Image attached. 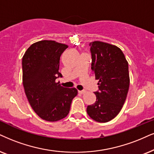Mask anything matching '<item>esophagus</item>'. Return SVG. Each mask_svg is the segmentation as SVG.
I'll use <instances>...</instances> for the list:
<instances>
[{
    "label": "esophagus",
    "instance_id": "esophagus-1",
    "mask_svg": "<svg viewBox=\"0 0 154 154\" xmlns=\"http://www.w3.org/2000/svg\"><path fill=\"white\" fill-rule=\"evenodd\" d=\"M78 92L79 94H85L86 93V90H78Z\"/></svg>",
    "mask_w": 154,
    "mask_h": 154
}]
</instances>
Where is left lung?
Returning a JSON list of instances; mask_svg holds the SVG:
<instances>
[{"label": "left lung", "mask_w": 154, "mask_h": 154, "mask_svg": "<svg viewBox=\"0 0 154 154\" xmlns=\"http://www.w3.org/2000/svg\"><path fill=\"white\" fill-rule=\"evenodd\" d=\"M92 57L91 69L98 79L96 102L87 106V112L95 122H108L117 116L129 88V65L122 50L102 41L89 43Z\"/></svg>", "instance_id": "left-lung-1"}]
</instances>
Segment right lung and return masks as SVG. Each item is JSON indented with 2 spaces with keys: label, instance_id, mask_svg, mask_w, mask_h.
Listing matches in <instances>:
<instances>
[{
  "label": "right lung",
  "instance_id": "right-lung-1",
  "mask_svg": "<svg viewBox=\"0 0 154 154\" xmlns=\"http://www.w3.org/2000/svg\"><path fill=\"white\" fill-rule=\"evenodd\" d=\"M68 48L54 40H41L29 47L23 57V84L31 107L42 119L57 122L67 116L77 89L61 86L56 79L61 54Z\"/></svg>",
  "mask_w": 154,
  "mask_h": 154
}]
</instances>
